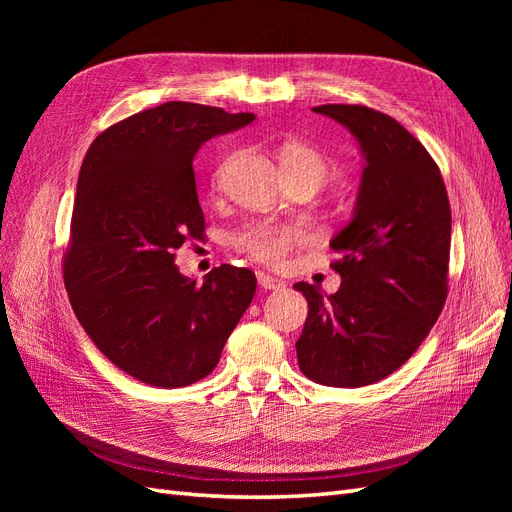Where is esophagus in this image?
<instances>
[{
	"label": "esophagus",
	"mask_w": 512,
	"mask_h": 512,
	"mask_svg": "<svg viewBox=\"0 0 512 512\" xmlns=\"http://www.w3.org/2000/svg\"><path fill=\"white\" fill-rule=\"evenodd\" d=\"M256 277H258V286L262 290H282V288H286V284L282 280H277V277H273L265 271H258Z\"/></svg>",
	"instance_id": "esophagus-1"
}]
</instances>
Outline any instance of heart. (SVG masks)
I'll list each match as a JSON object with an SVG mask.
<instances>
[{
  "label": "heart",
  "instance_id": "b5f03b06",
  "mask_svg": "<svg viewBox=\"0 0 512 512\" xmlns=\"http://www.w3.org/2000/svg\"><path fill=\"white\" fill-rule=\"evenodd\" d=\"M232 158L226 156L218 168L213 170V183H220ZM282 164L288 181L292 179H314L320 185L329 177V162L322 158V153L307 145H288L282 153ZM307 243V232L299 224L275 222V220H256L237 230L230 237V245L237 252L245 254L260 265L280 267L286 258Z\"/></svg>",
  "mask_w": 512,
  "mask_h": 512
}]
</instances>
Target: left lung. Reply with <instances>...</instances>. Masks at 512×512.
Masks as SVG:
<instances>
[{"mask_svg": "<svg viewBox=\"0 0 512 512\" xmlns=\"http://www.w3.org/2000/svg\"><path fill=\"white\" fill-rule=\"evenodd\" d=\"M314 111L356 136L365 170L354 218L331 241L342 286L324 297L294 284L309 305L297 359L309 380L356 389L404 365L442 314L451 205L436 160L393 117L361 104Z\"/></svg>", "mask_w": 512, "mask_h": 512, "instance_id": "1", "label": "left lung"}]
</instances>
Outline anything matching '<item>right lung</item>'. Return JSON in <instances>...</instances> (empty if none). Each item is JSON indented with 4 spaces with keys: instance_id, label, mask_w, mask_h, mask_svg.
I'll return each mask as SVG.
<instances>
[{
    "instance_id": "1",
    "label": "right lung",
    "mask_w": 512,
    "mask_h": 512,
    "mask_svg": "<svg viewBox=\"0 0 512 512\" xmlns=\"http://www.w3.org/2000/svg\"><path fill=\"white\" fill-rule=\"evenodd\" d=\"M254 113L166 102L121 119L89 145L76 185L64 284L91 342L128 376L179 389L209 376L250 307L256 275L213 267L203 286L175 252L205 237L194 156Z\"/></svg>"
}]
</instances>
